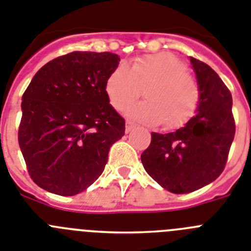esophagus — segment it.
I'll list each match as a JSON object with an SVG mask.
<instances>
[{"label": "esophagus", "mask_w": 251, "mask_h": 251, "mask_svg": "<svg viewBox=\"0 0 251 251\" xmlns=\"http://www.w3.org/2000/svg\"><path fill=\"white\" fill-rule=\"evenodd\" d=\"M134 127H135V124H134V122L126 121V126H125V131L126 132H130L132 129H134Z\"/></svg>", "instance_id": "esophagus-1"}]
</instances>
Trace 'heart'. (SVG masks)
Wrapping results in <instances>:
<instances>
[{
	"instance_id": "obj_1",
	"label": "heart",
	"mask_w": 251,
	"mask_h": 251,
	"mask_svg": "<svg viewBox=\"0 0 251 251\" xmlns=\"http://www.w3.org/2000/svg\"><path fill=\"white\" fill-rule=\"evenodd\" d=\"M104 89L117 111L138 100L143 89L147 100L130 106L126 115L148 125L163 121L167 127L186 124L201 100L199 85L186 71V65L168 52L136 57L129 69L117 66L109 74Z\"/></svg>"
}]
</instances>
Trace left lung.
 <instances>
[{"label": "left lung", "mask_w": 251, "mask_h": 251, "mask_svg": "<svg viewBox=\"0 0 251 251\" xmlns=\"http://www.w3.org/2000/svg\"><path fill=\"white\" fill-rule=\"evenodd\" d=\"M190 61L201 92L197 115L174 132H151L142 153L147 174L175 194L198 190L222 174L236 130L228 88L212 67Z\"/></svg>", "instance_id": "1"}]
</instances>
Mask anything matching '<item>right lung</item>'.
Instances as JSON below:
<instances>
[{"label":"right lung","mask_w":251,"mask_h":251,"mask_svg":"<svg viewBox=\"0 0 251 251\" xmlns=\"http://www.w3.org/2000/svg\"><path fill=\"white\" fill-rule=\"evenodd\" d=\"M111 52H70L39 69L23 94L18 139L31 180L71 197L102 175L125 120L107 98L106 81L119 66Z\"/></svg>","instance_id":"1"}]
</instances>
